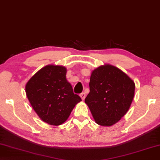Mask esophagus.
<instances>
[{
	"label": "esophagus",
	"instance_id": "1",
	"mask_svg": "<svg viewBox=\"0 0 160 160\" xmlns=\"http://www.w3.org/2000/svg\"><path fill=\"white\" fill-rule=\"evenodd\" d=\"M80 96L81 99H82V101H84V98H85V97H86V94H85V93H81V94L80 95Z\"/></svg>",
	"mask_w": 160,
	"mask_h": 160
}]
</instances>
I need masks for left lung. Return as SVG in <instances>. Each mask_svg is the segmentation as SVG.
<instances>
[{"instance_id":"1","label":"left lung","mask_w":160,"mask_h":160,"mask_svg":"<svg viewBox=\"0 0 160 160\" xmlns=\"http://www.w3.org/2000/svg\"><path fill=\"white\" fill-rule=\"evenodd\" d=\"M89 89L84 102L96 123L109 127L119 121L130 109L135 84L120 68L107 64L92 72Z\"/></svg>"}]
</instances>
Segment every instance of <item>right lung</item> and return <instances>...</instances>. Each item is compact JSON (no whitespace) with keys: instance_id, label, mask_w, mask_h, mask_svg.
<instances>
[{"instance_id":"obj_1","label":"right lung","mask_w":160,"mask_h":160,"mask_svg":"<svg viewBox=\"0 0 160 160\" xmlns=\"http://www.w3.org/2000/svg\"><path fill=\"white\" fill-rule=\"evenodd\" d=\"M67 68L48 64L28 81L26 93L31 106L41 120L51 126H59L68 119L81 100L74 94L66 78Z\"/></svg>"}]
</instances>
